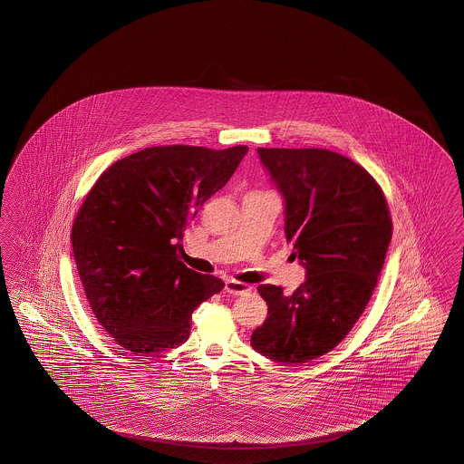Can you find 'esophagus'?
<instances>
[{"label":"esophagus","instance_id":"obj_1","mask_svg":"<svg viewBox=\"0 0 464 464\" xmlns=\"http://www.w3.org/2000/svg\"><path fill=\"white\" fill-rule=\"evenodd\" d=\"M226 293L227 295H246L252 291V287L245 282L235 281V279H226L225 285Z\"/></svg>","mask_w":464,"mask_h":464}]
</instances>
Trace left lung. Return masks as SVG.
<instances>
[{
  "label": "left lung",
  "instance_id": "obj_1",
  "mask_svg": "<svg viewBox=\"0 0 464 464\" xmlns=\"http://www.w3.org/2000/svg\"><path fill=\"white\" fill-rule=\"evenodd\" d=\"M285 200V237L306 268L293 295L258 285L267 318L252 347L282 364H303L335 349L376 289L393 223L380 183L367 169L320 148H258Z\"/></svg>",
  "mask_w": 464,
  "mask_h": 464
}]
</instances>
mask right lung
<instances>
[{
  "label": "right lung",
  "mask_w": 464,
  "mask_h": 464,
  "mask_svg": "<svg viewBox=\"0 0 464 464\" xmlns=\"http://www.w3.org/2000/svg\"><path fill=\"white\" fill-rule=\"evenodd\" d=\"M246 146H153L115 161L71 229L90 308L126 351L153 355L187 342L194 309L225 282L180 260L183 231L223 188Z\"/></svg>",
  "instance_id": "1"
}]
</instances>
